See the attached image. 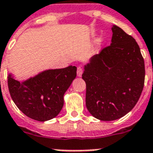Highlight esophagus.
<instances>
[{
	"label": "esophagus",
	"instance_id": "1",
	"mask_svg": "<svg viewBox=\"0 0 153 153\" xmlns=\"http://www.w3.org/2000/svg\"><path fill=\"white\" fill-rule=\"evenodd\" d=\"M82 73H83L82 68H80V67H78L77 71H76V74H77V76H82Z\"/></svg>",
	"mask_w": 153,
	"mask_h": 153
}]
</instances>
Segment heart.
<instances>
[{
  "mask_svg": "<svg viewBox=\"0 0 153 153\" xmlns=\"http://www.w3.org/2000/svg\"><path fill=\"white\" fill-rule=\"evenodd\" d=\"M100 40H99V41H98V43H100Z\"/></svg>",
  "mask_w": 153,
  "mask_h": 153,
  "instance_id": "1",
  "label": "heart"
}]
</instances>
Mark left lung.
I'll return each instance as SVG.
<instances>
[{"label":"left lung","instance_id":"8db88e82","mask_svg":"<svg viewBox=\"0 0 153 153\" xmlns=\"http://www.w3.org/2000/svg\"><path fill=\"white\" fill-rule=\"evenodd\" d=\"M112 43L93 56L82 74L86 83V107L93 117L110 121L134 108L144 85V58L132 36L117 25Z\"/></svg>","mask_w":153,"mask_h":153}]
</instances>
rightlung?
<instances>
[{
    "label": "right lung",
    "instance_id": "add662e5",
    "mask_svg": "<svg viewBox=\"0 0 153 153\" xmlns=\"http://www.w3.org/2000/svg\"><path fill=\"white\" fill-rule=\"evenodd\" d=\"M76 76V67L48 69L20 82L9 74L8 86L19 109L31 119L46 121L62 109L64 95Z\"/></svg>",
    "mask_w": 153,
    "mask_h": 153
}]
</instances>
